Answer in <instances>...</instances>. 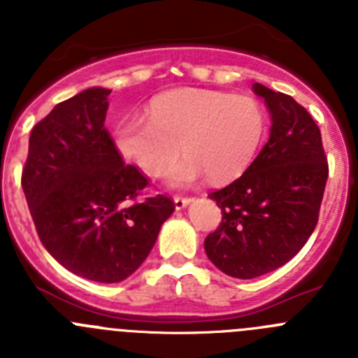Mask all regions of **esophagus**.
I'll use <instances>...</instances> for the list:
<instances>
[{
  "mask_svg": "<svg viewBox=\"0 0 358 358\" xmlns=\"http://www.w3.org/2000/svg\"><path fill=\"white\" fill-rule=\"evenodd\" d=\"M192 202V199L189 197H179V195H176L173 197V206H176V210H182V208H186Z\"/></svg>",
  "mask_w": 358,
  "mask_h": 358,
  "instance_id": "esophagus-1",
  "label": "esophagus"
}]
</instances>
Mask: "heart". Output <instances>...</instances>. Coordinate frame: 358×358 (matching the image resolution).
<instances>
[{
    "label": "heart",
    "instance_id": "b5f03b06",
    "mask_svg": "<svg viewBox=\"0 0 358 358\" xmlns=\"http://www.w3.org/2000/svg\"><path fill=\"white\" fill-rule=\"evenodd\" d=\"M148 120L129 118L113 132L122 159L148 177H159L182 148L185 159L170 172L173 188L202 177L233 181L249 169L267 129L262 103L249 94L177 90L148 103Z\"/></svg>",
    "mask_w": 358,
    "mask_h": 358
}]
</instances>
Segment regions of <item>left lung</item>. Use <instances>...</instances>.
Returning a JSON list of instances; mask_svg holds the SVG:
<instances>
[{"label":"left lung","instance_id":"obj_1","mask_svg":"<svg viewBox=\"0 0 358 358\" xmlns=\"http://www.w3.org/2000/svg\"><path fill=\"white\" fill-rule=\"evenodd\" d=\"M252 91L271 113V136L236 181L210 194L222 222L204 240L211 264L240 280L273 273L301 251L328 179L321 131L308 110L262 84Z\"/></svg>","mask_w":358,"mask_h":358}]
</instances>
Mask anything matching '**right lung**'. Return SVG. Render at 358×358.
<instances>
[{
    "mask_svg": "<svg viewBox=\"0 0 358 358\" xmlns=\"http://www.w3.org/2000/svg\"><path fill=\"white\" fill-rule=\"evenodd\" d=\"M110 90L57 103L31 129L24 197L46 251L77 276L118 283L140 267L173 213L172 199L138 202L147 177L123 163L106 123Z\"/></svg>",
    "mask_w": 358,
    "mask_h": 358,
    "instance_id": "right-lung-1",
    "label": "right lung"
}]
</instances>
